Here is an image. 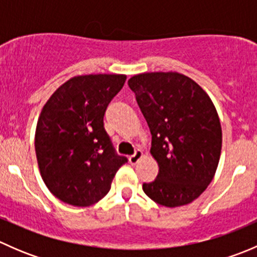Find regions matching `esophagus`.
I'll return each instance as SVG.
<instances>
[{
  "label": "esophagus",
  "instance_id": "34e87169",
  "mask_svg": "<svg viewBox=\"0 0 257 257\" xmlns=\"http://www.w3.org/2000/svg\"><path fill=\"white\" fill-rule=\"evenodd\" d=\"M142 158H143V152L138 149V150H136V153H134L133 155H131V157H129V163H131V164H137V163H138Z\"/></svg>",
  "mask_w": 257,
  "mask_h": 257
}]
</instances>
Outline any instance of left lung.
Returning <instances> with one entry per match:
<instances>
[{"label": "left lung", "mask_w": 257, "mask_h": 257, "mask_svg": "<svg viewBox=\"0 0 257 257\" xmlns=\"http://www.w3.org/2000/svg\"><path fill=\"white\" fill-rule=\"evenodd\" d=\"M152 134L157 179L143 190L168 208L186 205L208 188L216 172L222 134L205 90L177 72L137 74L128 80Z\"/></svg>", "instance_id": "left-lung-1"}]
</instances>
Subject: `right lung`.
<instances>
[{"label":"right lung","mask_w":257,"mask_h":257,"mask_svg":"<svg viewBox=\"0 0 257 257\" xmlns=\"http://www.w3.org/2000/svg\"><path fill=\"white\" fill-rule=\"evenodd\" d=\"M125 79L124 74L73 77L43 107L36 128V155L43 181L63 203H98L128 162L115 153L103 121Z\"/></svg>","instance_id":"obj_1"}]
</instances>
